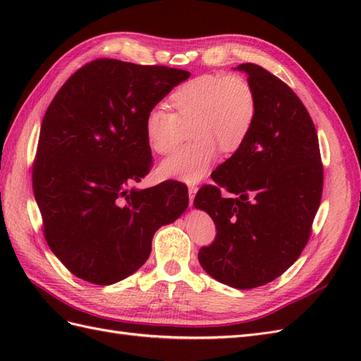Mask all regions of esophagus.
<instances>
[{
  "mask_svg": "<svg viewBox=\"0 0 361 361\" xmlns=\"http://www.w3.org/2000/svg\"><path fill=\"white\" fill-rule=\"evenodd\" d=\"M195 191H197V187H194V185H191V187L188 188V194H190V206H192V203H194V195H195Z\"/></svg>",
  "mask_w": 361,
  "mask_h": 361,
  "instance_id": "esophagus-1",
  "label": "esophagus"
}]
</instances>
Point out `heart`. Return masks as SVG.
Returning <instances> with one entry per match:
<instances>
[{
    "instance_id": "b5f03b06",
    "label": "heart",
    "mask_w": 361,
    "mask_h": 361,
    "mask_svg": "<svg viewBox=\"0 0 361 361\" xmlns=\"http://www.w3.org/2000/svg\"><path fill=\"white\" fill-rule=\"evenodd\" d=\"M174 113L164 106L152 108L145 120L150 149L170 155L191 126V145L161 164V174L187 183L206 176L218 150L232 154L244 145L257 113V99L251 84L239 75L204 73L183 82L170 94Z\"/></svg>"
}]
</instances>
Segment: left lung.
<instances>
[{
    "label": "left lung",
    "mask_w": 361,
    "mask_h": 361,
    "mask_svg": "<svg viewBox=\"0 0 361 361\" xmlns=\"http://www.w3.org/2000/svg\"><path fill=\"white\" fill-rule=\"evenodd\" d=\"M236 69L256 93L255 125L194 206L216 227L215 241L199 251L202 268L227 286L253 289L280 277L307 244L324 167L313 120L290 87L253 63Z\"/></svg>",
    "instance_id": "left-lung-1"
}]
</instances>
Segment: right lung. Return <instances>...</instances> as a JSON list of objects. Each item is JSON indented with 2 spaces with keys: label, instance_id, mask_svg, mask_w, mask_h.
Returning a JSON list of instances; mask_svg holds the SVG:
<instances>
[{
  "label": "right lung",
  "instance_id": "add662e5",
  "mask_svg": "<svg viewBox=\"0 0 361 361\" xmlns=\"http://www.w3.org/2000/svg\"><path fill=\"white\" fill-rule=\"evenodd\" d=\"M187 78L182 69L97 59L49 104L32 190L47 243L73 276L105 286L134 274L158 228L188 207L180 182L130 188L152 167L147 113Z\"/></svg>",
  "mask_w": 361,
  "mask_h": 361
}]
</instances>
